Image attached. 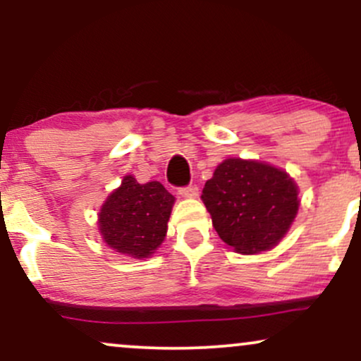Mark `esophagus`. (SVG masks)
I'll return each instance as SVG.
<instances>
[{
	"instance_id": "obj_1",
	"label": "esophagus",
	"mask_w": 361,
	"mask_h": 361,
	"mask_svg": "<svg viewBox=\"0 0 361 361\" xmlns=\"http://www.w3.org/2000/svg\"><path fill=\"white\" fill-rule=\"evenodd\" d=\"M178 193L185 198H197L198 197V186L197 185H190V186H183V188L178 190Z\"/></svg>"
}]
</instances>
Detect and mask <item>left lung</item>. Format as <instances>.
I'll use <instances>...</instances> for the list:
<instances>
[{"label":"left lung","mask_w":361,"mask_h":361,"mask_svg":"<svg viewBox=\"0 0 361 361\" xmlns=\"http://www.w3.org/2000/svg\"><path fill=\"white\" fill-rule=\"evenodd\" d=\"M202 200L219 238L243 255L276 246L300 204L299 188L283 169L241 157L215 168Z\"/></svg>","instance_id":"1"}]
</instances>
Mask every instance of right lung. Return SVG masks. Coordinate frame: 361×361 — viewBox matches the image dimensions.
Wrapping results in <instances>:
<instances>
[{"label":"right lung","mask_w":361,"mask_h":361,"mask_svg":"<svg viewBox=\"0 0 361 361\" xmlns=\"http://www.w3.org/2000/svg\"><path fill=\"white\" fill-rule=\"evenodd\" d=\"M175 197L159 181L140 185L132 175L109 195L98 214L103 241L132 258H149L168 231Z\"/></svg>","instance_id":"1"}]
</instances>
